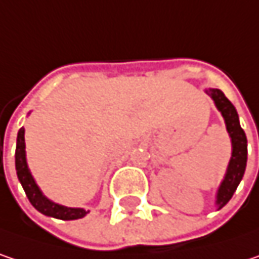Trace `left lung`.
I'll list each match as a JSON object with an SVG mask.
<instances>
[{
    "label": "left lung",
    "instance_id": "1",
    "mask_svg": "<svg viewBox=\"0 0 259 259\" xmlns=\"http://www.w3.org/2000/svg\"><path fill=\"white\" fill-rule=\"evenodd\" d=\"M206 93L212 97L218 110L223 113L226 125H227V131L231 137V144H233V153H231L230 163L227 168V174H226L224 181L221 183L218 194H217V205L220 206L218 209H221L230 200L231 196L236 192V189L242 180V177L245 174L246 159H248V140H246L245 131L242 130V126L239 123V116H237L234 106L224 96V93L221 90H215V88L208 90Z\"/></svg>",
    "mask_w": 259,
    "mask_h": 259
}]
</instances>
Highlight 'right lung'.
I'll list each match as a JSON object with an SVG mask.
<instances>
[{"mask_svg":"<svg viewBox=\"0 0 259 259\" xmlns=\"http://www.w3.org/2000/svg\"><path fill=\"white\" fill-rule=\"evenodd\" d=\"M16 171L19 181L28 196L29 202L33 205L35 209H38L41 213L54 217L59 220H78L85 217L88 211L81 209V208H66L62 205H57L51 200H48L38 186L35 184L33 178L30 176L26 163V155H25V130L20 128L17 134V146H16Z\"/></svg>","mask_w":259,"mask_h":259,"instance_id":"add662e5","label":"right lung"}]
</instances>
